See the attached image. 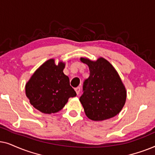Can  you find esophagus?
<instances>
[{"label": "esophagus", "instance_id": "obj_1", "mask_svg": "<svg viewBox=\"0 0 155 155\" xmlns=\"http://www.w3.org/2000/svg\"><path fill=\"white\" fill-rule=\"evenodd\" d=\"M75 91H76V94L79 95L80 91H81V88L78 86V87H76V88H75Z\"/></svg>", "mask_w": 155, "mask_h": 155}]
</instances>
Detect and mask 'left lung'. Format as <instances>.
Returning a JSON list of instances; mask_svg holds the SVG:
<instances>
[{
	"instance_id": "8db88e82",
	"label": "left lung",
	"mask_w": 155,
	"mask_h": 155,
	"mask_svg": "<svg viewBox=\"0 0 155 155\" xmlns=\"http://www.w3.org/2000/svg\"><path fill=\"white\" fill-rule=\"evenodd\" d=\"M80 60L88 66L90 76L84 81L79 101L88 118L94 121L110 119L118 114L126 101L127 91L118 73L106 59Z\"/></svg>"
}]
</instances>
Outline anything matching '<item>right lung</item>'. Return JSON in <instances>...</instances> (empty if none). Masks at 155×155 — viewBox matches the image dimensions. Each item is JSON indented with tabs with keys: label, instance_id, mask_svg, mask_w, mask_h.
I'll return each instance as SVG.
<instances>
[{
	"label": "right lung",
	"instance_id": "add662e5",
	"mask_svg": "<svg viewBox=\"0 0 155 155\" xmlns=\"http://www.w3.org/2000/svg\"><path fill=\"white\" fill-rule=\"evenodd\" d=\"M65 63L54 59L43 63L25 84V94L32 106L40 112L51 114L62 109L76 93L64 74Z\"/></svg>",
	"mask_w": 155,
	"mask_h": 155
}]
</instances>
